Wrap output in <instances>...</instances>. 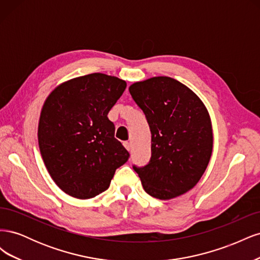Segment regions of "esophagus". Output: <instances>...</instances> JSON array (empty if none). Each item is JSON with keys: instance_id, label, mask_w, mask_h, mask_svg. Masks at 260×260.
I'll list each match as a JSON object with an SVG mask.
<instances>
[{"instance_id": "1", "label": "esophagus", "mask_w": 260, "mask_h": 260, "mask_svg": "<svg viewBox=\"0 0 260 260\" xmlns=\"http://www.w3.org/2000/svg\"><path fill=\"white\" fill-rule=\"evenodd\" d=\"M123 146L127 148V151H130V149H131V145H130L129 142H123Z\"/></svg>"}]
</instances>
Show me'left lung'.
<instances>
[{
  "mask_svg": "<svg viewBox=\"0 0 260 260\" xmlns=\"http://www.w3.org/2000/svg\"><path fill=\"white\" fill-rule=\"evenodd\" d=\"M129 92L152 133V157L133 166L143 188L155 199L171 200L190 191L205 172L212 153L210 116L202 100L170 77L135 82Z\"/></svg>",
  "mask_w": 260,
  "mask_h": 260,
  "instance_id": "obj_1",
  "label": "left lung"
}]
</instances>
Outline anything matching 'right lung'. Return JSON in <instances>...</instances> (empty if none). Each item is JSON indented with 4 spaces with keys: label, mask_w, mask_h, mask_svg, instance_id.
Masks as SVG:
<instances>
[{
    "label": "right lung",
    "mask_w": 260,
    "mask_h": 260,
    "mask_svg": "<svg viewBox=\"0 0 260 260\" xmlns=\"http://www.w3.org/2000/svg\"><path fill=\"white\" fill-rule=\"evenodd\" d=\"M127 83L105 74H90L57 85L46 98L38 125L42 159L51 178L79 200L107 190L129 153L115 139L107 114Z\"/></svg>",
    "instance_id": "obj_1"
}]
</instances>
